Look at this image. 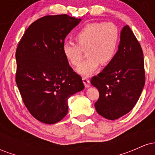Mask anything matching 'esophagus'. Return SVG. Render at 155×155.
<instances>
[{
	"label": "esophagus",
	"instance_id": "34e87169",
	"mask_svg": "<svg viewBox=\"0 0 155 155\" xmlns=\"http://www.w3.org/2000/svg\"><path fill=\"white\" fill-rule=\"evenodd\" d=\"M82 80H83V83L84 84L85 87H89L90 85V82L89 79H87L86 76H84V77H82Z\"/></svg>",
	"mask_w": 155,
	"mask_h": 155
}]
</instances>
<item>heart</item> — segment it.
<instances>
[{"label":"heart","mask_w":155,"mask_h":155,"mask_svg":"<svg viewBox=\"0 0 155 155\" xmlns=\"http://www.w3.org/2000/svg\"><path fill=\"white\" fill-rule=\"evenodd\" d=\"M77 44L64 43L63 52L65 58L74 66L82 59L83 51L88 59L76 68L81 76H89L97 70L100 64L106 65L114 58L118 49L120 32L114 23L95 22L85 25L75 34Z\"/></svg>","instance_id":"1"}]
</instances>
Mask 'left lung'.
Returning <instances> with one entry per match:
<instances>
[{
  "mask_svg": "<svg viewBox=\"0 0 155 155\" xmlns=\"http://www.w3.org/2000/svg\"><path fill=\"white\" fill-rule=\"evenodd\" d=\"M90 82L99 91L95 107L104 118L117 120L134 107L144 87V61L141 47L128 25L121 31L114 58Z\"/></svg>",
  "mask_w": 155,
  "mask_h": 155,
  "instance_id": "1",
  "label": "left lung"
}]
</instances>
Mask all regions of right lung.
Here are the masks:
<instances>
[{"label": "right lung", "instance_id": "right-lung-1", "mask_svg": "<svg viewBox=\"0 0 155 155\" xmlns=\"http://www.w3.org/2000/svg\"><path fill=\"white\" fill-rule=\"evenodd\" d=\"M81 20L67 15L45 16L28 27L17 46L16 83L28 111L44 123L63 119L68 99L84 88L63 52L65 37Z\"/></svg>", "mask_w": 155, "mask_h": 155}]
</instances>
